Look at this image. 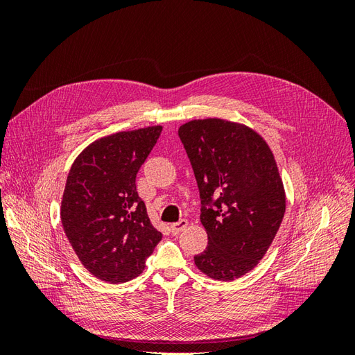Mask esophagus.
Masks as SVG:
<instances>
[{
  "label": "esophagus",
  "instance_id": "obj_1",
  "mask_svg": "<svg viewBox=\"0 0 355 355\" xmlns=\"http://www.w3.org/2000/svg\"><path fill=\"white\" fill-rule=\"evenodd\" d=\"M187 227H188V220L187 219H180L179 222L170 225V231H171V234L176 235V234L184 231Z\"/></svg>",
  "mask_w": 355,
  "mask_h": 355
}]
</instances>
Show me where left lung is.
<instances>
[{
  "label": "left lung",
  "mask_w": 355,
  "mask_h": 355,
  "mask_svg": "<svg viewBox=\"0 0 355 355\" xmlns=\"http://www.w3.org/2000/svg\"><path fill=\"white\" fill-rule=\"evenodd\" d=\"M201 198L206 250L201 272L231 282L265 256L286 211L284 187L270 146L252 128L220 118L179 127Z\"/></svg>",
  "instance_id": "8db88e82"
}]
</instances>
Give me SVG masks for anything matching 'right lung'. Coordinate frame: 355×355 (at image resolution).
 <instances>
[{
    "instance_id": "right-lung-1",
    "label": "right lung",
    "mask_w": 355,
    "mask_h": 355,
    "mask_svg": "<svg viewBox=\"0 0 355 355\" xmlns=\"http://www.w3.org/2000/svg\"><path fill=\"white\" fill-rule=\"evenodd\" d=\"M163 127L105 136L75 158L62 197L60 219L85 270L118 284L145 270L163 234L148 218L136 175Z\"/></svg>"
}]
</instances>
